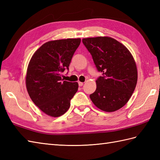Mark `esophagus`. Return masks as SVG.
I'll list each match as a JSON object with an SVG mask.
<instances>
[{
	"label": "esophagus",
	"instance_id": "esophagus-1",
	"mask_svg": "<svg viewBox=\"0 0 160 160\" xmlns=\"http://www.w3.org/2000/svg\"><path fill=\"white\" fill-rule=\"evenodd\" d=\"M78 85H79L80 87H82L83 85V82H78Z\"/></svg>",
	"mask_w": 160,
	"mask_h": 160
}]
</instances>
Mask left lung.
<instances>
[{"label":"left lung","instance_id":"obj_1","mask_svg":"<svg viewBox=\"0 0 160 160\" xmlns=\"http://www.w3.org/2000/svg\"><path fill=\"white\" fill-rule=\"evenodd\" d=\"M98 71L96 90L90 95L93 103L106 112H113L128 102L136 87L138 69L129 50L107 36L82 39Z\"/></svg>","mask_w":160,"mask_h":160}]
</instances>
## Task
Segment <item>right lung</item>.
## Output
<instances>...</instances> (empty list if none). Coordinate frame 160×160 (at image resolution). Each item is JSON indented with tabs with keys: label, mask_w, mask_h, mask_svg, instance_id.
Here are the masks:
<instances>
[{
	"label": "right lung",
	"mask_w": 160,
	"mask_h": 160,
	"mask_svg": "<svg viewBox=\"0 0 160 160\" xmlns=\"http://www.w3.org/2000/svg\"><path fill=\"white\" fill-rule=\"evenodd\" d=\"M80 42V38L47 42L29 61L25 79L27 90L33 102L49 116L56 118L65 113L77 92L78 83L63 81L61 73L69 69Z\"/></svg>",
	"instance_id": "1"
}]
</instances>
